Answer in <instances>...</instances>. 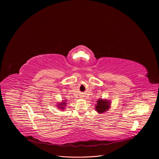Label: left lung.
Instances as JSON below:
<instances>
[{
    "mask_svg": "<svg viewBox=\"0 0 159 159\" xmlns=\"http://www.w3.org/2000/svg\"><path fill=\"white\" fill-rule=\"evenodd\" d=\"M111 101L107 99H102L100 98L97 101V104L95 106L96 111L99 114H102L106 111H107L111 107Z\"/></svg>",
    "mask_w": 159,
    "mask_h": 159,
    "instance_id": "1",
    "label": "left lung"
}]
</instances>
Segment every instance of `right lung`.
Listing matches in <instances>:
<instances>
[{
  "instance_id": "obj_1",
  "label": "right lung",
  "mask_w": 159,
  "mask_h": 159,
  "mask_svg": "<svg viewBox=\"0 0 159 159\" xmlns=\"http://www.w3.org/2000/svg\"><path fill=\"white\" fill-rule=\"evenodd\" d=\"M66 100L65 99V100H62L61 102H58V103L57 104V105H56L57 107L58 108H59V109H60V110H64V109H65V107H66Z\"/></svg>"
}]
</instances>
